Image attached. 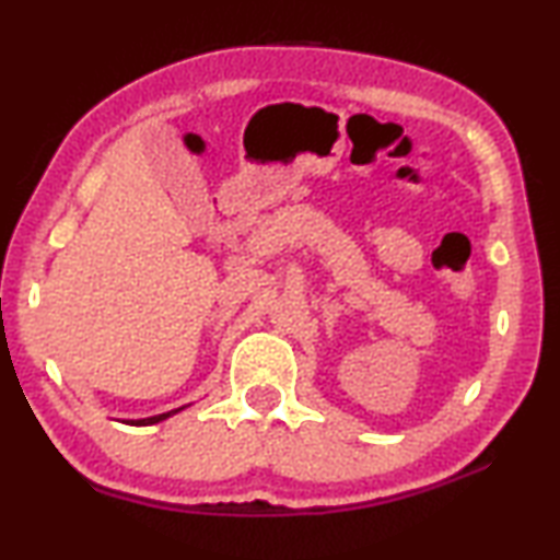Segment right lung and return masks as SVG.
Masks as SVG:
<instances>
[{
  "mask_svg": "<svg viewBox=\"0 0 560 560\" xmlns=\"http://www.w3.org/2000/svg\"><path fill=\"white\" fill-rule=\"evenodd\" d=\"M187 406L183 408H175V411H167V413H156V416H149V419H124V423H129V427H152V423H160L164 419H170V416H175L179 411H185Z\"/></svg>",
  "mask_w": 560,
  "mask_h": 560,
  "instance_id": "right-lung-1",
  "label": "right lung"
}]
</instances>
